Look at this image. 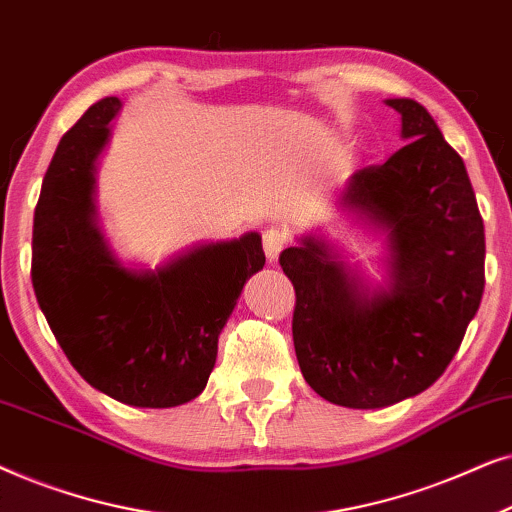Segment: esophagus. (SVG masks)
<instances>
[{
    "instance_id": "1",
    "label": "esophagus",
    "mask_w": 512,
    "mask_h": 512,
    "mask_svg": "<svg viewBox=\"0 0 512 512\" xmlns=\"http://www.w3.org/2000/svg\"><path fill=\"white\" fill-rule=\"evenodd\" d=\"M289 237H286L279 228H270L263 233V251L268 256V261H277L279 251L286 247Z\"/></svg>"
}]
</instances>
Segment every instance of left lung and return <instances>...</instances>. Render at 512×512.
I'll list each match as a JSON object with an SVG mask.
<instances>
[{
  "label": "left lung",
  "mask_w": 512,
  "mask_h": 512,
  "mask_svg": "<svg viewBox=\"0 0 512 512\" xmlns=\"http://www.w3.org/2000/svg\"><path fill=\"white\" fill-rule=\"evenodd\" d=\"M408 144L349 179L345 205L389 230L391 286L366 296L326 244L279 254L296 289L293 347L321 398L387 408L429 389L464 340L485 289V226L464 160L415 100H387Z\"/></svg>",
  "instance_id": "obj_1"
}]
</instances>
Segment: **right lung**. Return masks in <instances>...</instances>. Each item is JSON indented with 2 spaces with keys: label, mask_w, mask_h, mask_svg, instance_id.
I'll return each instance as SVG.
<instances>
[{
  "label": "right lung",
  "mask_w": 512,
  "mask_h": 512,
  "mask_svg": "<svg viewBox=\"0 0 512 512\" xmlns=\"http://www.w3.org/2000/svg\"><path fill=\"white\" fill-rule=\"evenodd\" d=\"M121 109L93 104L60 139L34 209L32 286L69 363L90 387L137 408H174L205 389L216 345L247 279L263 268L249 233L132 272L93 221V167Z\"/></svg>",
  "instance_id": "obj_1"
}]
</instances>
